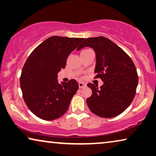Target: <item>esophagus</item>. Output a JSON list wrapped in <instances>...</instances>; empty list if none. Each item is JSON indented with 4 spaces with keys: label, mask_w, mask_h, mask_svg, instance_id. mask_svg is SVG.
Segmentation results:
<instances>
[{
    "label": "esophagus",
    "mask_w": 156,
    "mask_h": 156,
    "mask_svg": "<svg viewBox=\"0 0 156 156\" xmlns=\"http://www.w3.org/2000/svg\"><path fill=\"white\" fill-rule=\"evenodd\" d=\"M86 86V83H83V82H79V87H80V88H84Z\"/></svg>",
    "instance_id": "1"
}]
</instances>
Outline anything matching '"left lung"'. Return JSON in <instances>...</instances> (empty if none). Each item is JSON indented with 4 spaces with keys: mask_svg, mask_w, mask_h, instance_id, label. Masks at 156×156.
<instances>
[{
    "mask_svg": "<svg viewBox=\"0 0 156 156\" xmlns=\"http://www.w3.org/2000/svg\"><path fill=\"white\" fill-rule=\"evenodd\" d=\"M85 47H91L96 54L95 78L104 84L88 83L91 96L86 100L88 108L102 118H112L128 108L135 98L138 75L130 57L121 47L107 37L100 36L84 39L77 51Z\"/></svg>",
    "mask_w": 156,
    "mask_h": 156,
    "instance_id": "left-lung-1",
    "label": "left lung"
}]
</instances>
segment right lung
<instances>
[{
	"mask_svg": "<svg viewBox=\"0 0 156 156\" xmlns=\"http://www.w3.org/2000/svg\"><path fill=\"white\" fill-rule=\"evenodd\" d=\"M83 38L51 36L31 52L23 67L20 86L24 102L38 118L51 121L63 116L79 88L75 80L58 82L57 73Z\"/></svg>",
	"mask_w": 156,
	"mask_h": 156,
	"instance_id": "right-lung-1",
	"label": "right lung"
}]
</instances>
